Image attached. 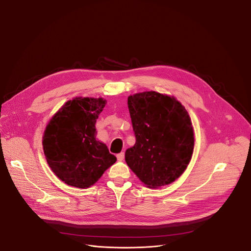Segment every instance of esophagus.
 Wrapping results in <instances>:
<instances>
[{
    "label": "esophagus",
    "instance_id": "esophagus-1",
    "mask_svg": "<svg viewBox=\"0 0 251 251\" xmlns=\"http://www.w3.org/2000/svg\"><path fill=\"white\" fill-rule=\"evenodd\" d=\"M124 156H125L124 152H121V153H119L118 155H117V159H118V161H122L124 159Z\"/></svg>",
    "mask_w": 251,
    "mask_h": 251
}]
</instances>
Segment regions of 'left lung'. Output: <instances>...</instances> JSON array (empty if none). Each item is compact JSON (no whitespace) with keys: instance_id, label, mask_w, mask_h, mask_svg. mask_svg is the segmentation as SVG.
<instances>
[{"instance_id":"obj_1","label":"left lung","mask_w":251,"mask_h":251,"mask_svg":"<svg viewBox=\"0 0 251 251\" xmlns=\"http://www.w3.org/2000/svg\"><path fill=\"white\" fill-rule=\"evenodd\" d=\"M134 146L125 152L131 171L147 188L158 189L178 178L195 146L189 113L175 97L154 91L128 97Z\"/></svg>"}]
</instances>
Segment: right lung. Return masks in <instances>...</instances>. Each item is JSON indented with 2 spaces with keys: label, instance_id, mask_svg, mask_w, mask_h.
I'll return each instance as SVG.
<instances>
[{
  "label": "right lung",
  "instance_id": "obj_1",
  "mask_svg": "<svg viewBox=\"0 0 251 251\" xmlns=\"http://www.w3.org/2000/svg\"><path fill=\"white\" fill-rule=\"evenodd\" d=\"M106 106L103 98L76 97L49 120L42 139L49 168L66 185L87 189L117 158L96 139V122Z\"/></svg>",
  "mask_w": 251,
  "mask_h": 251
}]
</instances>
